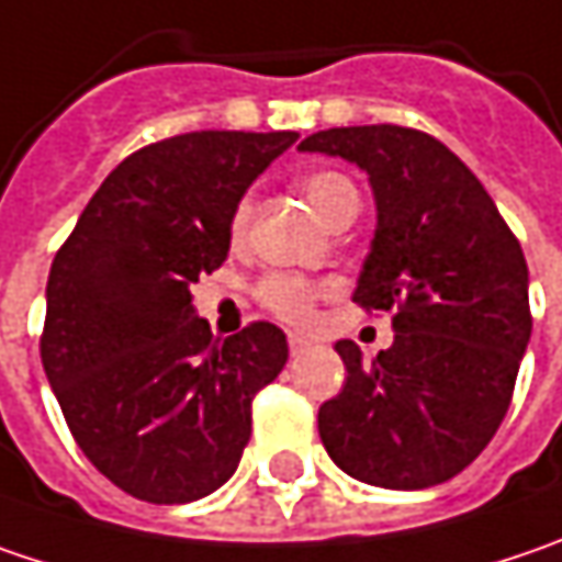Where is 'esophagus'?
Wrapping results in <instances>:
<instances>
[{"instance_id":"esophagus-1","label":"esophagus","mask_w":562,"mask_h":562,"mask_svg":"<svg viewBox=\"0 0 562 562\" xmlns=\"http://www.w3.org/2000/svg\"><path fill=\"white\" fill-rule=\"evenodd\" d=\"M289 349H292V356H299V352H305V349H308V340H305V337H299V334H289Z\"/></svg>"}]
</instances>
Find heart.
I'll return each mask as SVG.
<instances>
[{"label": "heart", "mask_w": 562, "mask_h": 562, "mask_svg": "<svg viewBox=\"0 0 562 562\" xmlns=\"http://www.w3.org/2000/svg\"><path fill=\"white\" fill-rule=\"evenodd\" d=\"M302 190L314 206V213L324 222H330L337 213H344L347 206H359V190L340 171H314L302 181ZM250 222V200L241 196L235 213H232V235L241 238L248 232ZM327 282H314L299 277V273H267L257 282V302L270 314H277L285 324H305L312 321L317 299L327 292Z\"/></svg>", "instance_id": "1"}]
</instances>
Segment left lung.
<instances>
[{
	"instance_id": "obj_1",
	"label": "left lung",
	"mask_w": 562,
	"mask_h": 562,
	"mask_svg": "<svg viewBox=\"0 0 562 562\" xmlns=\"http://www.w3.org/2000/svg\"><path fill=\"white\" fill-rule=\"evenodd\" d=\"M356 161L375 190L379 228L352 302L391 314L394 344L372 362L337 352L347 384L321 404L317 432L349 477L426 490L461 474L509 411L531 340L528 263L471 168L436 136L375 123L302 139Z\"/></svg>"
}]
</instances>
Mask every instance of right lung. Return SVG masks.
I'll return each mask as SVG.
<instances>
[{"mask_svg":"<svg viewBox=\"0 0 562 562\" xmlns=\"http://www.w3.org/2000/svg\"><path fill=\"white\" fill-rule=\"evenodd\" d=\"M299 133H183L123 158L56 250L41 359L85 458L155 506L210 496L250 439V401L289 359L277 324L228 340L190 285L225 263L232 213Z\"/></svg>","mask_w":562,"mask_h":562,"instance_id":"obj_1","label":"right lung"}]
</instances>
